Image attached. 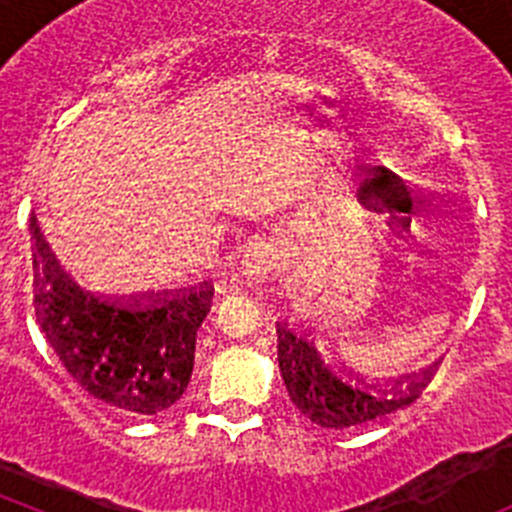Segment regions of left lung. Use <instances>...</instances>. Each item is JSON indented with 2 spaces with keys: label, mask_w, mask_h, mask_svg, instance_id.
I'll list each match as a JSON object with an SVG mask.
<instances>
[{
  "label": "left lung",
  "mask_w": 512,
  "mask_h": 512,
  "mask_svg": "<svg viewBox=\"0 0 512 512\" xmlns=\"http://www.w3.org/2000/svg\"><path fill=\"white\" fill-rule=\"evenodd\" d=\"M279 336V372L287 384L289 400L295 408L320 428H351L369 423L374 418L390 415L405 408L428 387L436 374L438 361L418 374L397 379L395 384L366 382L351 372H336L325 364L315 343L307 341L305 333L277 325Z\"/></svg>",
  "instance_id": "8db88e82"
}]
</instances>
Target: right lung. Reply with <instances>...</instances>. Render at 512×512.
<instances>
[{
    "instance_id": "add662e5",
    "label": "right lung",
    "mask_w": 512,
    "mask_h": 512,
    "mask_svg": "<svg viewBox=\"0 0 512 512\" xmlns=\"http://www.w3.org/2000/svg\"><path fill=\"white\" fill-rule=\"evenodd\" d=\"M35 320L58 361L81 390L130 415H156L187 390L197 328L207 318L215 287L102 297L79 287L45 243L35 215Z\"/></svg>"
}]
</instances>
